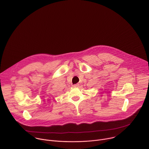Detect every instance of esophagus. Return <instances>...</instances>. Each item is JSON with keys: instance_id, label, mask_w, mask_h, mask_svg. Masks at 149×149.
I'll use <instances>...</instances> for the list:
<instances>
[{"instance_id": "esophagus-1", "label": "esophagus", "mask_w": 149, "mask_h": 149, "mask_svg": "<svg viewBox=\"0 0 149 149\" xmlns=\"http://www.w3.org/2000/svg\"><path fill=\"white\" fill-rule=\"evenodd\" d=\"M79 86V84H76L73 85V87H78Z\"/></svg>"}]
</instances>
